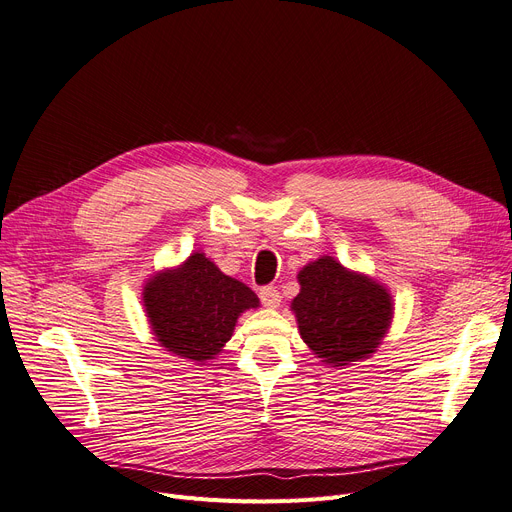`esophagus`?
<instances>
[{"label":"esophagus","mask_w":512,"mask_h":512,"mask_svg":"<svg viewBox=\"0 0 512 512\" xmlns=\"http://www.w3.org/2000/svg\"><path fill=\"white\" fill-rule=\"evenodd\" d=\"M259 299L265 307H278L282 297H280V290L276 286H263L259 290Z\"/></svg>","instance_id":"34e87169"}]
</instances>
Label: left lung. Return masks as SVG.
<instances>
[{
  "instance_id": "obj_1",
  "label": "left lung",
  "mask_w": 512,
  "mask_h": 512,
  "mask_svg": "<svg viewBox=\"0 0 512 512\" xmlns=\"http://www.w3.org/2000/svg\"><path fill=\"white\" fill-rule=\"evenodd\" d=\"M301 292L292 301L299 330L311 351L342 367L378 348L392 319V299L380 284L321 257L299 274Z\"/></svg>"
}]
</instances>
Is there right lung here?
I'll list each match as a JSON object with an SVG mask.
<instances>
[{"instance_id":"1","label":"right lung","mask_w":512,"mask_h":512,"mask_svg":"<svg viewBox=\"0 0 512 512\" xmlns=\"http://www.w3.org/2000/svg\"><path fill=\"white\" fill-rule=\"evenodd\" d=\"M143 301L161 346L199 363L222 351L242 311L259 305L249 286L222 274L203 253L188 257L176 272L155 276Z\"/></svg>"}]
</instances>
